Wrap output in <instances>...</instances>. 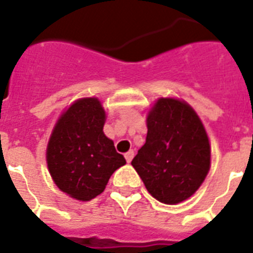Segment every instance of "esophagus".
Wrapping results in <instances>:
<instances>
[{"label": "esophagus", "mask_w": 253, "mask_h": 253, "mask_svg": "<svg viewBox=\"0 0 253 253\" xmlns=\"http://www.w3.org/2000/svg\"><path fill=\"white\" fill-rule=\"evenodd\" d=\"M134 151L131 150V151H128V152H127L126 155H125V158H126V162L127 163H131V160H132V159H134Z\"/></svg>", "instance_id": "1"}]
</instances>
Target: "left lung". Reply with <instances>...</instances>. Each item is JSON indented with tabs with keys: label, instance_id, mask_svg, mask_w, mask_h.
Wrapping results in <instances>:
<instances>
[{
	"label": "left lung",
	"instance_id": "obj_1",
	"mask_svg": "<svg viewBox=\"0 0 253 253\" xmlns=\"http://www.w3.org/2000/svg\"><path fill=\"white\" fill-rule=\"evenodd\" d=\"M147 128L146 143L131 164L154 198L167 205L188 200L210 169V144L201 119L184 101L159 98Z\"/></svg>",
	"mask_w": 253,
	"mask_h": 253
}]
</instances>
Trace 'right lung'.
<instances>
[{
    "label": "right lung",
    "instance_id": "add662e5",
    "mask_svg": "<svg viewBox=\"0 0 253 253\" xmlns=\"http://www.w3.org/2000/svg\"><path fill=\"white\" fill-rule=\"evenodd\" d=\"M106 114L98 98L77 99L64 111L47 146V166L61 192L90 201L105 190L110 176L126 164L103 134Z\"/></svg>",
    "mask_w": 253,
    "mask_h": 253
}]
</instances>
